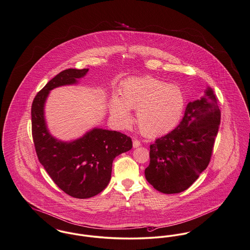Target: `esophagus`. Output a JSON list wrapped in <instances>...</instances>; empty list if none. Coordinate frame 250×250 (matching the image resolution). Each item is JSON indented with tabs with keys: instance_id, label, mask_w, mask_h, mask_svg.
<instances>
[{
	"instance_id": "obj_1",
	"label": "esophagus",
	"mask_w": 250,
	"mask_h": 250,
	"mask_svg": "<svg viewBox=\"0 0 250 250\" xmlns=\"http://www.w3.org/2000/svg\"><path fill=\"white\" fill-rule=\"evenodd\" d=\"M141 146V142L140 141H138V140H134L133 141V147L134 148H137V147H139Z\"/></svg>"
}]
</instances>
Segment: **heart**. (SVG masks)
I'll return each mask as SVG.
<instances>
[{"mask_svg": "<svg viewBox=\"0 0 250 250\" xmlns=\"http://www.w3.org/2000/svg\"><path fill=\"white\" fill-rule=\"evenodd\" d=\"M185 105L181 88L151 76L131 78L124 82L120 98L113 97L110 116L120 128L130 125L129 109H137L136 121L141 132L157 137L173 129Z\"/></svg>", "mask_w": 250, "mask_h": 250, "instance_id": "heart-1", "label": "heart"}]
</instances>
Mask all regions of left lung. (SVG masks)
<instances>
[{
    "label": "left lung",
    "mask_w": 250,
    "mask_h": 250,
    "mask_svg": "<svg viewBox=\"0 0 250 250\" xmlns=\"http://www.w3.org/2000/svg\"><path fill=\"white\" fill-rule=\"evenodd\" d=\"M220 120L218 100L208 87L187 104L176 128L150 146L147 181L163 193L187 190L209 163Z\"/></svg>",
    "instance_id": "left-lung-1"
}]
</instances>
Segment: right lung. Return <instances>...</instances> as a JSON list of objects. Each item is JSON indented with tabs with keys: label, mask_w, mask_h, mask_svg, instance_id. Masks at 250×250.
I'll use <instances>...</instances> for the list:
<instances>
[{
	"label": "right lung",
	"mask_w": 250,
	"mask_h": 250,
	"mask_svg": "<svg viewBox=\"0 0 250 250\" xmlns=\"http://www.w3.org/2000/svg\"><path fill=\"white\" fill-rule=\"evenodd\" d=\"M88 71H62L38 92L31 108L32 136L39 161L62 191L80 199L103 191L111 178L114 159L132 148L129 137L103 128L94 127L72 142H62L49 132L44 105L50 90L78 83Z\"/></svg>",
	"instance_id": "add662e5"
}]
</instances>
